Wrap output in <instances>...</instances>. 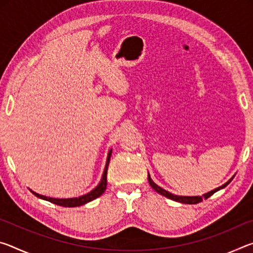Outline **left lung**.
<instances>
[{
  "instance_id": "obj_1",
  "label": "left lung",
  "mask_w": 253,
  "mask_h": 253,
  "mask_svg": "<svg viewBox=\"0 0 253 253\" xmlns=\"http://www.w3.org/2000/svg\"><path fill=\"white\" fill-rule=\"evenodd\" d=\"M233 177H234V176H233ZM233 177H232V178H230L229 181L226 182V183H224L223 185H222V186L214 188V190L210 191L209 193H205V194H203L202 196H179V195H174V194H172V193H169V192H168L166 190H164V188H162L161 186H158L157 184L154 183V182H153V179L151 178V176H149V174H148V182H149V185H151V186L154 188V190H155V191L157 192V193H160V194H162V195H164L165 198L170 199V200H173V201H176V202H179V203H185V204H196V203L202 202L203 199H208V198H210V196L213 195L214 193H215V192L220 191L221 188H224L226 185H228V184H229L231 181H232Z\"/></svg>"
}]
</instances>
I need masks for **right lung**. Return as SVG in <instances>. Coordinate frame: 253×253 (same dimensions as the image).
Masks as SVG:
<instances>
[{
    "mask_svg": "<svg viewBox=\"0 0 253 253\" xmlns=\"http://www.w3.org/2000/svg\"><path fill=\"white\" fill-rule=\"evenodd\" d=\"M110 156H111V149L108 153V156H107V162H106V166H105V169H104V174H102L101 181L99 182V184H98V185L95 188H93L92 191L89 192V193L84 194V195H81V196H79V198L54 199V198H48V196L38 194V193H36V192H33L31 190H30V191H31L32 193L37 196V198L45 200V201H49V202H51V203L60 205V207H65V208H76V207H80V205H84L85 203L90 202V201L99 198V196L102 193H104L105 190H106V186H107V169H108Z\"/></svg>",
    "mask_w": 253,
    "mask_h": 253,
    "instance_id": "obj_1",
    "label": "right lung"
}]
</instances>
